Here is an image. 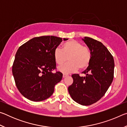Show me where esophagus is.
I'll use <instances>...</instances> for the list:
<instances>
[{"label":"esophagus","instance_id":"esophagus-1","mask_svg":"<svg viewBox=\"0 0 127 127\" xmlns=\"http://www.w3.org/2000/svg\"><path fill=\"white\" fill-rule=\"evenodd\" d=\"M66 76H68V74H63V78H65V77H66Z\"/></svg>","mask_w":127,"mask_h":127}]
</instances>
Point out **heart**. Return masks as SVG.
Wrapping results in <instances>:
<instances>
[{
  "mask_svg": "<svg viewBox=\"0 0 127 127\" xmlns=\"http://www.w3.org/2000/svg\"><path fill=\"white\" fill-rule=\"evenodd\" d=\"M53 56L55 63L58 65L63 64L68 58L69 62L58 67L60 72L68 74L78 69H86L91 63L92 54L88 47L76 40H71L64 43L62 49L56 48Z\"/></svg>",
  "mask_w": 127,
  "mask_h": 127,
  "instance_id": "b5f03b06",
  "label": "heart"
}]
</instances>
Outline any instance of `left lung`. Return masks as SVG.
I'll return each mask as SVG.
<instances>
[{
  "label": "left lung",
  "mask_w": 127,
  "mask_h": 127,
  "mask_svg": "<svg viewBox=\"0 0 127 127\" xmlns=\"http://www.w3.org/2000/svg\"><path fill=\"white\" fill-rule=\"evenodd\" d=\"M82 40L91 51V61L82 72L85 77L72 75L73 82L68 87V91L74 101L87 106L98 101L110 87L114 78V61L101 42L89 37Z\"/></svg>",
  "instance_id": "1"
}]
</instances>
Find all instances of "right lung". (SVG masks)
<instances>
[{"label": "right lung", "instance_id": "add662e5", "mask_svg": "<svg viewBox=\"0 0 127 127\" xmlns=\"http://www.w3.org/2000/svg\"><path fill=\"white\" fill-rule=\"evenodd\" d=\"M68 38H63L67 40ZM63 41L54 36L36 37L18 48L12 66L16 85L20 93L33 101H41L52 95L63 74L56 69L54 50Z\"/></svg>", "mask_w": 127, "mask_h": 127}]
</instances>
